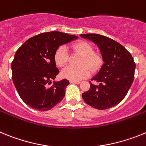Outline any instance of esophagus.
<instances>
[{"label":"esophagus","mask_w":146,"mask_h":146,"mask_svg":"<svg viewBox=\"0 0 146 146\" xmlns=\"http://www.w3.org/2000/svg\"><path fill=\"white\" fill-rule=\"evenodd\" d=\"M70 84H80V81H70Z\"/></svg>","instance_id":"esophagus-1"}]
</instances>
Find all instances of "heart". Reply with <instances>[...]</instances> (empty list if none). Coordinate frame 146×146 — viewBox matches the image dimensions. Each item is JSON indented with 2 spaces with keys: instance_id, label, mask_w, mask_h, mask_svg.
<instances>
[{
  "instance_id": "obj_1",
  "label": "heart",
  "mask_w": 146,
  "mask_h": 146,
  "mask_svg": "<svg viewBox=\"0 0 146 146\" xmlns=\"http://www.w3.org/2000/svg\"><path fill=\"white\" fill-rule=\"evenodd\" d=\"M74 51L81 54L76 67L69 66L62 72V76L71 81H80L90 74V70L96 71L103 62L102 58L97 53L92 52V47L87 42H79L72 46ZM54 59L57 67L63 68L68 61V54L64 46H59L54 53Z\"/></svg>"
}]
</instances>
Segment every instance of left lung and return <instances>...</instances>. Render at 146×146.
Wrapping results in <instances>:
<instances>
[{"label": "left lung", "instance_id": "obj_1", "mask_svg": "<svg viewBox=\"0 0 146 146\" xmlns=\"http://www.w3.org/2000/svg\"><path fill=\"white\" fill-rule=\"evenodd\" d=\"M96 43L101 50L104 64L91 81L90 88L82 93L87 104L104 110L118 104L127 94L134 81L135 63L131 54L122 45L107 36L97 34L81 35Z\"/></svg>", "mask_w": 146, "mask_h": 146}]
</instances>
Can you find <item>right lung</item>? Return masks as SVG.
<instances>
[{"mask_svg": "<svg viewBox=\"0 0 146 146\" xmlns=\"http://www.w3.org/2000/svg\"><path fill=\"white\" fill-rule=\"evenodd\" d=\"M76 39L77 36L59 31L42 33L17 49L12 62V80L24 103L47 111L62 101L70 82L64 78L48 87L59 73L54 53L60 45Z\"/></svg>", "mask_w": 146, "mask_h": 146, "instance_id": "right-lung-1", "label": "right lung"}]
</instances>
